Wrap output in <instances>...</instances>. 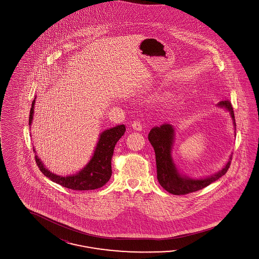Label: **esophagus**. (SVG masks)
Segmentation results:
<instances>
[{
  "label": "esophagus",
  "mask_w": 259,
  "mask_h": 259,
  "mask_svg": "<svg viewBox=\"0 0 259 259\" xmlns=\"http://www.w3.org/2000/svg\"><path fill=\"white\" fill-rule=\"evenodd\" d=\"M132 127H133V129L136 130V131H141L143 129V125L138 120H136V121L132 123Z\"/></svg>",
  "instance_id": "esophagus-1"
}]
</instances>
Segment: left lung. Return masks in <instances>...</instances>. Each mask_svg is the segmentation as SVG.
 <instances>
[{
  "label": "left lung",
  "mask_w": 259,
  "mask_h": 259,
  "mask_svg": "<svg viewBox=\"0 0 259 259\" xmlns=\"http://www.w3.org/2000/svg\"><path fill=\"white\" fill-rule=\"evenodd\" d=\"M219 106L225 108L231 113L234 125H236L234 111L230 101H222ZM148 141L150 142L155 152L157 180L166 191L174 195H185L192 193L218 181L228 171L232 160L230 157V160L227 162L226 166L222 171L211 177L201 180H192L190 178L182 177L172 162L171 150L174 141V129L170 124H163L160 127L152 128L148 134Z\"/></svg>",
  "instance_id": "obj_1"
}]
</instances>
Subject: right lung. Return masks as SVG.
I'll use <instances>...</instances> for the list:
<instances>
[{
    "label": "right lung",
    "instance_id": "add662e5",
    "mask_svg": "<svg viewBox=\"0 0 259 259\" xmlns=\"http://www.w3.org/2000/svg\"><path fill=\"white\" fill-rule=\"evenodd\" d=\"M36 98L32 103V108L30 110L29 125L32 123L33 113H34V104ZM125 126L118 125L109 130L104 131L99 139L98 144L94 154L81 171L76 175L69 177L56 176L53 172H50L47 168H45L41 161L36 156V163L47 178L52 182L62 185L64 187L73 189V190H93L102 187L106 185L111 176V158L113 155V150L116 143L125 133Z\"/></svg>",
    "mask_w": 259,
    "mask_h": 259
}]
</instances>
